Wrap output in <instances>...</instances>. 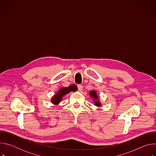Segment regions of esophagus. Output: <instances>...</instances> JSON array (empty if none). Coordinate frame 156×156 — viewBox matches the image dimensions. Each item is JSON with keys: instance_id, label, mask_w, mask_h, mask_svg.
Listing matches in <instances>:
<instances>
[{"instance_id": "obj_1", "label": "esophagus", "mask_w": 156, "mask_h": 156, "mask_svg": "<svg viewBox=\"0 0 156 156\" xmlns=\"http://www.w3.org/2000/svg\"><path fill=\"white\" fill-rule=\"evenodd\" d=\"M78 90L80 92L82 91V90H83V86L82 85H81V84L78 85Z\"/></svg>"}]
</instances>
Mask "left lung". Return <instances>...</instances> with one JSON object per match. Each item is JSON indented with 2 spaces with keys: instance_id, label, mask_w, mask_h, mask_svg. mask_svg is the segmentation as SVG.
<instances>
[{
  "instance_id": "left-lung-1",
  "label": "left lung",
  "mask_w": 156,
  "mask_h": 156,
  "mask_svg": "<svg viewBox=\"0 0 156 156\" xmlns=\"http://www.w3.org/2000/svg\"><path fill=\"white\" fill-rule=\"evenodd\" d=\"M90 94L91 98L93 99L94 105H96L98 107H100L101 106V102L99 101V97L98 95L97 92L94 90H93V91H90V94Z\"/></svg>"
}]
</instances>
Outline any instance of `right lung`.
<instances>
[{
    "instance_id": "add662e5",
    "label": "right lung",
    "mask_w": 156,
    "mask_h": 156,
    "mask_svg": "<svg viewBox=\"0 0 156 156\" xmlns=\"http://www.w3.org/2000/svg\"><path fill=\"white\" fill-rule=\"evenodd\" d=\"M76 91V89L73 87H62L52 96L51 101L54 105H58L64 96L70 93L71 91Z\"/></svg>"
}]
</instances>
